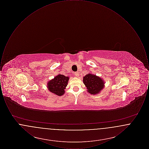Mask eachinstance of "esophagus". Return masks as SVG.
<instances>
[{
    "instance_id": "1",
    "label": "esophagus",
    "mask_w": 149,
    "mask_h": 149,
    "mask_svg": "<svg viewBox=\"0 0 149 149\" xmlns=\"http://www.w3.org/2000/svg\"><path fill=\"white\" fill-rule=\"evenodd\" d=\"M74 75H75V77H78L79 74V72H74Z\"/></svg>"
}]
</instances>
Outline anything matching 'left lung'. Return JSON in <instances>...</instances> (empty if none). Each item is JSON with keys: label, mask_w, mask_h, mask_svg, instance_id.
<instances>
[{"label": "left lung", "mask_w": 149, "mask_h": 149, "mask_svg": "<svg viewBox=\"0 0 149 149\" xmlns=\"http://www.w3.org/2000/svg\"><path fill=\"white\" fill-rule=\"evenodd\" d=\"M83 82L88 93L93 95L99 93L104 86L102 79L91 74L86 75L83 78Z\"/></svg>", "instance_id": "left-lung-1"}]
</instances>
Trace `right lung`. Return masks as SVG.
Masks as SVG:
<instances>
[{
  "instance_id": "add662e5",
  "label": "right lung",
  "mask_w": 149,
  "mask_h": 149,
  "mask_svg": "<svg viewBox=\"0 0 149 149\" xmlns=\"http://www.w3.org/2000/svg\"><path fill=\"white\" fill-rule=\"evenodd\" d=\"M69 79V77L59 74L49 81L47 88L51 92L58 96H61L64 94V89L68 85Z\"/></svg>"
}]
</instances>
